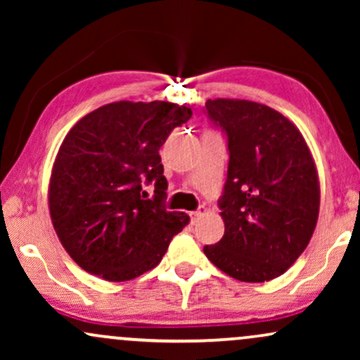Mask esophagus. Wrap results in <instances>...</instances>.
I'll list each match as a JSON object with an SVG mask.
<instances>
[{
  "label": "esophagus",
  "mask_w": 360,
  "mask_h": 360,
  "mask_svg": "<svg viewBox=\"0 0 360 360\" xmlns=\"http://www.w3.org/2000/svg\"><path fill=\"white\" fill-rule=\"evenodd\" d=\"M205 213H206V210H205V208L198 210V212H193V213H191V221H193V223H196L198 220H200L201 217H203Z\"/></svg>",
  "instance_id": "obj_1"
}]
</instances>
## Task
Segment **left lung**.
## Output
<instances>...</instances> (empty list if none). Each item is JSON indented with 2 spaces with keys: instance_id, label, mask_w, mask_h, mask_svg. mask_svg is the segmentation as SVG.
<instances>
[{
  "instance_id": "1",
  "label": "left lung",
  "mask_w": 360,
  "mask_h": 360,
  "mask_svg": "<svg viewBox=\"0 0 360 360\" xmlns=\"http://www.w3.org/2000/svg\"><path fill=\"white\" fill-rule=\"evenodd\" d=\"M206 113L229 139L220 200L225 235L205 255L243 283L284 274L307 249L320 212V181L307 140L279 111L217 98Z\"/></svg>"
}]
</instances>
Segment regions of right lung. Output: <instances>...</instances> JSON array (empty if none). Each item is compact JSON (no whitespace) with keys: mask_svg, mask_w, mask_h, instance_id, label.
<instances>
[{"mask_svg":"<svg viewBox=\"0 0 360 360\" xmlns=\"http://www.w3.org/2000/svg\"><path fill=\"white\" fill-rule=\"evenodd\" d=\"M167 101H117L91 111L65 135L49 183L52 225L86 272L122 283L154 269L189 217L164 206L159 148L191 118ZM155 184V198L143 186Z\"/></svg>","mask_w":360,"mask_h":360,"instance_id":"right-lung-1","label":"right lung"}]
</instances>
